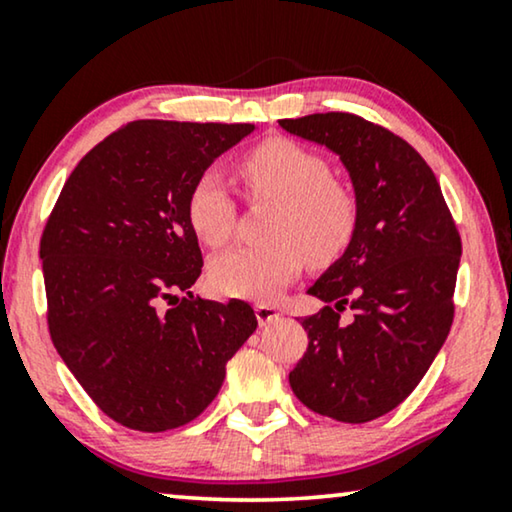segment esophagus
Returning <instances> with one entry per match:
<instances>
[{
    "mask_svg": "<svg viewBox=\"0 0 512 512\" xmlns=\"http://www.w3.org/2000/svg\"><path fill=\"white\" fill-rule=\"evenodd\" d=\"M254 312H256L258 324H261V326H265V324H270V321L279 319V310H277L275 305H270V303H258V305L254 307Z\"/></svg>",
    "mask_w": 512,
    "mask_h": 512,
    "instance_id": "34e87169",
    "label": "esophagus"
}]
</instances>
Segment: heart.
<instances>
[{
    "label": "heart",
    "instance_id": "1",
    "mask_svg": "<svg viewBox=\"0 0 512 512\" xmlns=\"http://www.w3.org/2000/svg\"><path fill=\"white\" fill-rule=\"evenodd\" d=\"M251 198L275 200L270 221L275 240L237 244L209 265L214 289L235 298L268 300L298 277L305 256L314 265L338 261L359 226V202L345 184L331 179V167L317 151L275 137L254 146L240 160ZM186 216L209 247L228 240L237 205L219 170H205L186 195Z\"/></svg>",
    "mask_w": 512,
    "mask_h": 512
}]
</instances>
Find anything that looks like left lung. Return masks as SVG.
Segmentation results:
<instances>
[{
  "label": "left lung",
  "instance_id": "left-lung-1",
  "mask_svg": "<svg viewBox=\"0 0 512 512\" xmlns=\"http://www.w3.org/2000/svg\"><path fill=\"white\" fill-rule=\"evenodd\" d=\"M279 125L338 153L359 202L352 244L307 291L326 307L300 321L310 342L291 389L319 415L370 422L412 394L450 333L459 230L436 174L403 137L345 111Z\"/></svg>",
  "mask_w": 512,
  "mask_h": 512
}]
</instances>
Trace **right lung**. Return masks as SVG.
Listing matches in <instances>:
<instances>
[{
  "mask_svg": "<svg viewBox=\"0 0 512 512\" xmlns=\"http://www.w3.org/2000/svg\"><path fill=\"white\" fill-rule=\"evenodd\" d=\"M251 123L132 121L74 167L41 233L48 333L104 415L160 433L193 422L258 321L195 298L202 272L186 195ZM177 292H186L179 299Z\"/></svg>",
  "mask_w": 512,
  "mask_h": 512,
  "instance_id": "right-lung-1",
  "label": "right lung"
}]
</instances>
